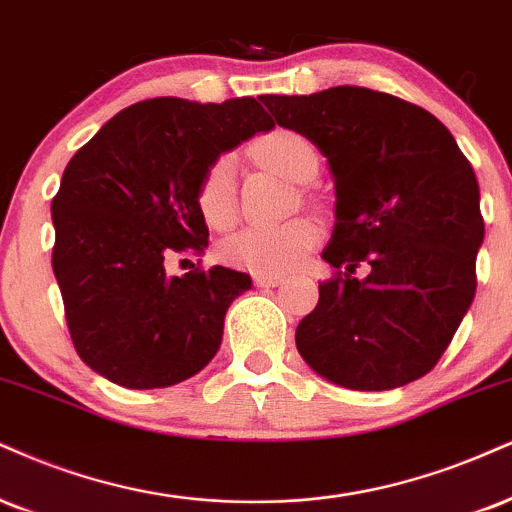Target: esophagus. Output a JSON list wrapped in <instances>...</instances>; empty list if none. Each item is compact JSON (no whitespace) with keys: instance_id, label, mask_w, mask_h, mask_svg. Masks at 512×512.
<instances>
[{"instance_id":"34e87169","label":"esophagus","mask_w":512,"mask_h":512,"mask_svg":"<svg viewBox=\"0 0 512 512\" xmlns=\"http://www.w3.org/2000/svg\"><path fill=\"white\" fill-rule=\"evenodd\" d=\"M252 279H255L257 288H274L279 286V283H283V276H272V274H255Z\"/></svg>"}]
</instances>
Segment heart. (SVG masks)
<instances>
[{"label": "heart", "instance_id": "heart-1", "mask_svg": "<svg viewBox=\"0 0 512 512\" xmlns=\"http://www.w3.org/2000/svg\"><path fill=\"white\" fill-rule=\"evenodd\" d=\"M257 159L269 164L293 183H305L317 169L315 147L293 131H274L252 145ZM202 219L214 229H229L236 221V162L221 155L207 166L195 190ZM319 231L310 219H291L274 226H248L221 245V257L257 274H286L305 260L317 245Z\"/></svg>", "mask_w": 512, "mask_h": 512}]
</instances>
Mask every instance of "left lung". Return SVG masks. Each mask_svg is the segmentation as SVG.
<instances>
[{
    "label": "left lung",
    "mask_w": 512,
    "mask_h": 512,
    "mask_svg": "<svg viewBox=\"0 0 512 512\" xmlns=\"http://www.w3.org/2000/svg\"><path fill=\"white\" fill-rule=\"evenodd\" d=\"M279 126L326 157L336 224L322 260L338 272L295 329L312 372L353 391L424 377L470 310L484 240L470 162L427 109L386 92L338 85L264 95ZM367 263L365 280L353 277Z\"/></svg>",
    "instance_id": "obj_1"
}]
</instances>
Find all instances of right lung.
<instances>
[{"mask_svg": "<svg viewBox=\"0 0 512 512\" xmlns=\"http://www.w3.org/2000/svg\"><path fill=\"white\" fill-rule=\"evenodd\" d=\"M272 128L255 97H155L123 109L71 157L52 200V269L92 372L123 389H166L217 355L226 310L250 276L226 267L169 276L164 257L207 248L200 176Z\"/></svg>", "mask_w": 512, "mask_h": 512, "instance_id": "add662e5", "label": "right lung"}]
</instances>
